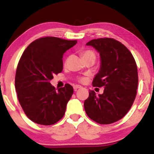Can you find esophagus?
Here are the masks:
<instances>
[{
    "label": "esophagus",
    "mask_w": 154,
    "mask_h": 154,
    "mask_svg": "<svg viewBox=\"0 0 154 154\" xmlns=\"http://www.w3.org/2000/svg\"><path fill=\"white\" fill-rule=\"evenodd\" d=\"M79 88H82V87H81V85H75L73 86V89H74L75 90H76L77 89H79Z\"/></svg>",
    "instance_id": "34e87169"
}]
</instances>
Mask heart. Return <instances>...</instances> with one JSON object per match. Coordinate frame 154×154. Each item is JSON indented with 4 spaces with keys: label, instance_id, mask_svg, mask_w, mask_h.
<instances>
[{
    "label": "heart",
    "instance_id": "b5f03b06",
    "mask_svg": "<svg viewBox=\"0 0 154 154\" xmlns=\"http://www.w3.org/2000/svg\"><path fill=\"white\" fill-rule=\"evenodd\" d=\"M90 55L94 56V52L92 51V50H85V51L83 52V57H85L90 56ZM79 81H80V82H82V83H83V82H85V81H86V78H85V77H81V78H80V79H79Z\"/></svg>",
    "mask_w": 154,
    "mask_h": 154
}]
</instances>
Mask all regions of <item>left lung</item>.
Wrapping results in <instances>:
<instances>
[{
	"mask_svg": "<svg viewBox=\"0 0 154 154\" xmlns=\"http://www.w3.org/2000/svg\"><path fill=\"white\" fill-rule=\"evenodd\" d=\"M100 53L101 65L92 85L104 87L96 96L90 90L84 102L88 117L100 124H111L125 116L133 104L138 85L137 67L130 50L121 42L109 38L86 43Z\"/></svg>",
	"mask_w": 154,
	"mask_h": 154,
	"instance_id": "obj_1",
	"label": "left lung"
}]
</instances>
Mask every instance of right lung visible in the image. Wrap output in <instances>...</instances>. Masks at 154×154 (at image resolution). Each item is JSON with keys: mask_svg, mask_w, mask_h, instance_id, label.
<instances>
[{"mask_svg": "<svg viewBox=\"0 0 154 154\" xmlns=\"http://www.w3.org/2000/svg\"><path fill=\"white\" fill-rule=\"evenodd\" d=\"M77 43L57 37H43L26 48L18 63L15 89L25 114L40 125H50L64 116L73 93L69 84L56 90L50 83L63 69V54Z\"/></svg>", "mask_w": 154, "mask_h": 154, "instance_id": "right-lung-1", "label": "right lung"}]
</instances>
